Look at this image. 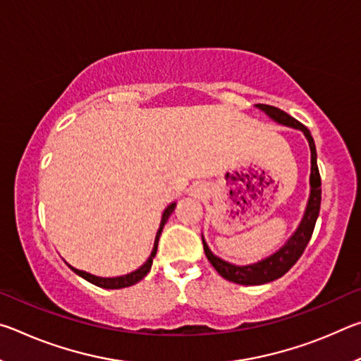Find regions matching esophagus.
Instances as JSON below:
<instances>
[{"label":"esophagus","instance_id":"esophagus-1","mask_svg":"<svg viewBox=\"0 0 361 361\" xmlns=\"http://www.w3.org/2000/svg\"><path fill=\"white\" fill-rule=\"evenodd\" d=\"M204 194H205V188L202 185H197L191 189V195H194V197H197V199L204 197Z\"/></svg>","mask_w":361,"mask_h":361}]
</instances>
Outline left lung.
Returning <instances> with one entry per match:
<instances>
[{"mask_svg":"<svg viewBox=\"0 0 361 361\" xmlns=\"http://www.w3.org/2000/svg\"><path fill=\"white\" fill-rule=\"evenodd\" d=\"M256 108L261 109L262 113L267 114L269 118H271L274 122H277V124L291 127V129L301 130L304 133V137L307 140L309 148H310V178H309L310 192H309L307 205H305L301 223H299L296 231L290 235V239L286 240L283 245L277 250V252L266 256V258H262L258 262H253V264L239 266V264H232L229 261H224L223 258H219V256H216L212 252L202 235L204 252H205L207 259L212 262V266L216 269V272L223 279L239 285H262V283L274 282V280L285 276V274L295 266V262L301 258L305 247H307L310 237H312L317 218H319L320 202H322V180L319 173V166H317V149H315L314 138L310 135L307 127L302 126L301 122L296 121L295 118H291L290 114H286L285 111H282V109H279L276 106L256 105Z\"/></svg>","mask_w":361,"mask_h":361,"instance_id":"left-lung-1","label":"left lung"}]
</instances>
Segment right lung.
<instances>
[{
  "label": "right lung",
  "mask_w": 361,
  "mask_h": 361,
  "mask_svg": "<svg viewBox=\"0 0 361 361\" xmlns=\"http://www.w3.org/2000/svg\"><path fill=\"white\" fill-rule=\"evenodd\" d=\"M176 207V202H172L170 204L166 210H164L162 213V218H161V224H159V229L156 232V239H154V247H152L151 250V255L149 258L146 259L142 266H140L138 269H135L133 272H129L126 274V276H119V277H99V276H94V274H89L85 271H81V269H76L70 266L68 262H66V266H68L73 272L78 274L79 277H82L84 280H87V282H90L92 285H97L100 286V288H106V290H119V288H127V286H132L138 283L140 280L146 277V274H148L151 271V266H152V259H154V256L157 253V243H159V237H161V232L164 229V226H166L167 219L170 218V215H172L173 210Z\"/></svg>",
  "instance_id": "right-lung-1"
}]
</instances>
